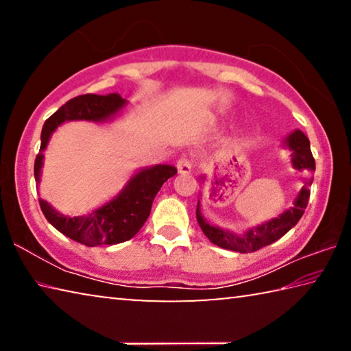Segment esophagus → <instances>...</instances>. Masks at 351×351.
Instances as JSON below:
<instances>
[{"label": "esophagus", "instance_id": "esophagus-1", "mask_svg": "<svg viewBox=\"0 0 351 351\" xmlns=\"http://www.w3.org/2000/svg\"><path fill=\"white\" fill-rule=\"evenodd\" d=\"M176 167L181 175H187L193 169V161L189 156H181L180 159H178Z\"/></svg>", "mask_w": 351, "mask_h": 351}]
</instances>
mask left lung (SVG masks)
<instances>
[{
    "mask_svg": "<svg viewBox=\"0 0 351 351\" xmlns=\"http://www.w3.org/2000/svg\"><path fill=\"white\" fill-rule=\"evenodd\" d=\"M287 145L293 150V164L297 170L308 171V173H313V171L316 170V162H314L310 148V141H308L306 136L302 133L300 130H297L293 134H289V138L287 139ZM310 187L311 181H306L305 186L300 190L299 197L295 199L293 209L282 213L278 218H274L268 223L258 226V228L247 230L246 235L243 237L226 232V230L207 224L199 213V203L197 206L198 224L201 226V229H203L204 235L213 243V245L241 254L255 252L261 247L272 245V243L277 241L278 239H282L291 228H294V226L299 223V219L304 215V212L306 209L308 201H310Z\"/></svg>",
    "mask_w": 351,
    "mask_h": 351,
    "instance_id": "left-lung-1",
    "label": "left lung"
}]
</instances>
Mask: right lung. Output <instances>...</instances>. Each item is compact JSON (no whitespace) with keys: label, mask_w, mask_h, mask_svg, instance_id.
<instances>
[{"label":"right lung","mask_w":351,"mask_h":351,"mask_svg":"<svg viewBox=\"0 0 351 351\" xmlns=\"http://www.w3.org/2000/svg\"><path fill=\"white\" fill-rule=\"evenodd\" d=\"M123 105H125V100L119 94H108V96L83 94V96L68 100L62 108L47 117L41 130L40 152L35 158V182H40L43 150L49 141V136L60 123L64 121H79V119L94 122L105 121L116 114ZM173 175H176V169L171 165H156V167L142 170L128 182V186L119 197L85 217L69 218L60 215L43 198H40L38 203L47 221L71 240L90 247L117 245V243L133 239L138 234V230L150 215L153 199L159 189Z\"/></svg>","instance_id":"obj_1"}]
</instances>
